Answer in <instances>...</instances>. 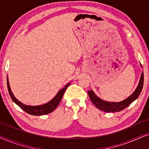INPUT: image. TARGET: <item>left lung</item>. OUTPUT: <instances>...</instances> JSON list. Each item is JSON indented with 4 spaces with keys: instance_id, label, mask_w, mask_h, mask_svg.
I'll use <instances>...</instances> for the list:
<instances>
[{
    "instance_id": "1",
    "label": "left lung",
    "mask_w": 149,
    "mask_h": 149,
    "mask_svg": "<svg viewBox=\"0 0 149 149\" xmlns=\"http://www.w3.org/2000/svg\"><path fill=\"white\" fill-rule=\"evenodd\" d=\"M144 84V74L143 72L142 73L141 77H140V80L139 81V84L135 91L128 97L127 99L124 100L123 101L120 102H106L100 99L97 95H95L94 93L93 92L92 90L88 91V94L89 98L91 102L93 103L95 107L97 109H99L101 111L107 112V113H113V112H119L122 110L125 109L127 108L128 106L130 105V104L133 102L138 98L139 95L141 93L142 87H143Z\"/></svg>"
}]
</instances>
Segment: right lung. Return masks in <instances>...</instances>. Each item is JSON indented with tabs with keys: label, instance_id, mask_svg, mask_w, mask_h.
<instances>
[{
	"label": "right lung",
	"instance_id": "1",
	"mask_svg": "<svg viewBox=\"0 0 149 149\" xmlns=\"http://www.w3.org/2000/svg\"><path fill=\"white\" fill-rule=\"evenodd\" d=\"M7 88L8 91H9V95L11 96L12 100H13L14 102H15L16 104H17L19 107L21 108L22 110H24V111L26 112V113L30 114V115H35V116H40V115H47V114L52 113V111H54L56 108L58 107L59 104H60L61 100H62V97L64 95V93L66 91L69 85H70V83H68L66 86H65L64 88L60 89L59 91L56 96H55L54 98H53L50 102H49L45 104H42L40 106H36V107H32V106H28V105H25L22 102H20L19 100H17V99L15 98V96H14L13 93L11 92V88H10L9 81H7Z\"/></svg>",
	"mask_w": 149,
	"mask_h": 149
}]
</instances>
